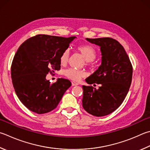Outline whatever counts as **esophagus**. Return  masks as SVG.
Segmentation results:
<instances>
[{
	"mask_svg": "<svg viewBox=\"0 0 150 150\" xmlns=\"http://www.w3.org/2000/svg\"><path fill=\"white\" fill-rule=\"evenodd\" d=\"M71 83H72V85L73 86H77V85H79V83H76V82H74V81H72Z\"/></svg>",
	"mask_w": 150,
	"mask_h": 150,
	"instance_id": "obj_1",
	"label": "esophagus"
}]
</instances>
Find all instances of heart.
Returning <instances> with one entry per match:
<instances>
[{
  "mask_svg": "<svg viewBox=\"0 0 150 150\" xmlns=\"http://www.w3.org/2000/svg\"><path fill=\"white\" fill-rule=\"evenodd\" d=\"M77 50L81 54V56H83V58L86 62L94 61L95 58H96V51L91 46L88 45H80L77 48ZM68 58H69V51L66 50L62 52L60 58H59L60 64L62 66L66 64L68 61ZM64 74L66 77L71 79L73 81H79L81 78L85 75V73L83 71L75 70L72 69V68H70V69L65 71Z\"/></svg>",
  "mask_w": 150,
  "mask_h": 150,
  "instance_id": "1",
  "label": "heart"
}]
</instances>
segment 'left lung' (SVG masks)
Returning <instances> with one entry per match:
<instances>
[{
  "label": "left lung",
  "mask_w": 150,
  "mask_h": 150,
  "mask_svg": "<svg viewBox=\"0 0 150 150\" xmlns=\"http://www.w3.org/2000/svg\"><path fill=\"white\" fill-rule=\"evenodd\" d=\"M86 40L98 46L101 65L86 79L88 84H100L98 89L83 86V107L92 115L102 117L116 110L123 102L131 84L132 67L123 47L116 40L104 37Z\"/></svg>",
  "instance_id": "8db88e82"
}]
</instances>
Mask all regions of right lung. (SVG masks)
I'll list each match as a JSON object with an SVG mask.
<instances>
[{
  "label": "right lung",
  "mask_w": 150,
  "mask_h": 150,
  "mask_svg": "<svg viewBox=\"0 0 150 150\" xmlns=\"http://www.w3.org/2000/svg\"><path fill=\"white\" fill-rule=\"evenodd\" d=\"M76 38L38 35L26 40L16 52L11 67L12 84L18 98L33 112L53 110L71 85L64 79L50 84L46 77L60 69L61 54Z\"/></svg>",
  "instance_id": "1"
}]
</instances>
